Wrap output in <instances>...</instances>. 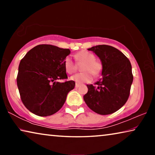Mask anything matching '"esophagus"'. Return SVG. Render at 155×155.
Masks as SVG:
<instances>
[{"mask_svg":"<svg viewBox=\"0 0 155 155\" xmlns=\"http://www.w3.org/2000/svg\"><path fill=\"white\" fill-rule=\"evenodd\" d=\"M80 86V84L79 83H76V85H75V87H77V88H78V87H79Z\"/></svg>","mask_w":155,"mask_h":155,"instance_id":"34e87169","label":"esophagus"}]
</instances>
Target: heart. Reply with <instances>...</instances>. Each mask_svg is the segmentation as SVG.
<instances>
[{
	"label": "heart",
	"instance_id": "heart-1",
	"mask_svg": "<svg viewBox=\"0 0 155 155\" xmlns=\"http://www.w3.org/2000/svg\"><path fill=\"white\" fill-rule=\"evenodd\" d=\"M75 59L78 63H84L81 70L83 72L78 73L70 77V79L77 83H90L93 79L91 73L98 77L103 70V65L101 62L96 61V57L92 53L86 51L78 52L75 54ZM64 66L68 74L75 72L77 66L70 57H66L64 60Z\"/></svg>",
	"mask_w": 155,
	"mask_h": 155
}]
</instances>
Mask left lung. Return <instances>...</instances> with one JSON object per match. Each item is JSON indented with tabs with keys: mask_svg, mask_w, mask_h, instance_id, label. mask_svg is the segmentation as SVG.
<instances>
[{
	"mask_svg": "<svg viewBox=\"0 0 155 155\" xmlns=\"http://www.w3.org/2000/svg\"><path fill=\"white\" fill-rule=\"evenodd\" d=\"M99 57L103 65L102 77L97 87L87 85L85 103L100 115H109L119 110L127 103L133 77L132 66L121 51L108 45H98L87 49Z\"/></svg>",
	"mask_w": 155,
	"mask_h": 155,
	"instance_id": "obj_1",
	"label": "left lung"
}]
</instances>
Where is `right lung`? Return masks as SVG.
I'll use <instances>...</instances> for the list:
<instances>
[{
    "mask_svg": "<svg viewBox=\"0 0 155 155\" xmlns=\"http://www.w3.org/2000/svg\"><path fill=\"white\" fill-rule=\"evenodd\" d=\"M70 54L69 49L40 44L20 61L17 85L23 104L33 114L39 116L55 114L74 88V81H58L68 78L64 60Z\"/></svg>",
    "mask_w": 155,
    "mask_h": 155,
    "instance_id": "right-lung-1",
    "label": "right lung"
}]
</instances>
